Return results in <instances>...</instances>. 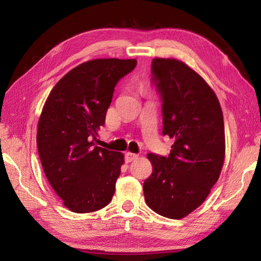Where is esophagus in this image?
<instances>
[{"label":"esophagus","instance_id":"esophagus-1","mask_svg":"<svg viewBox=\"0 0 261 261\" xmlns=\"http://www.w3.org/2000/svg\"><path fill=\"white\" fill-rule=\"evenodd\" d=\"M137 158H138V154H136V153H133V152H129V151L125 153V159L127 162L135 161Z\"/></svg>","mask_w":261,"mask_h":261}]
</instances>
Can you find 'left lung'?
<instances>
[{
  "mask_svg": "<svg viewBox=\"0 0 261 261\" xmlns=\"http://www.w3.org/2000/svg\"><path fill=\"white\" fill-rule=\"evenodd\" d=\"M151 82L162 101L163 136L174 140L168 156L149 153L152 174L144 181L150 209L181 219L206 200L225 154L224 122L216 93L185 63L153 59Z\"/></svg>",
  "mask_w": 261,
  "mask_h": 261,
  "instance_id": "1",
  "label": "left lung"
}]
</instances>
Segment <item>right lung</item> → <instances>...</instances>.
<instances>
[{
    "instance_id": "add662e5",
    "label": "right lung",
    "mask_w": 261,
    "mask_h": 261,
    "mask_svg": "<svg viewBox=\"0 0 261 261\" xmlns=\"http://www.w3.org/2000/svg\"><path fill=\"white\" fill-rule=\"evenodd\" d=\"M136 60L98 59L73 68L54 86L39 118L37 146L54 192L76 213L112 200L124 155L94 145L118 81Z\"/></svg>"
}]
</instances>
